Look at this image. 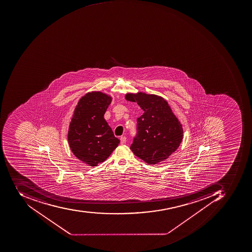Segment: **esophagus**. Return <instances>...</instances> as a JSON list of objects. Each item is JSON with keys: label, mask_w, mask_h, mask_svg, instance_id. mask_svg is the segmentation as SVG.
Listing matches in <instances>:
<instances>
[{"label": "esophagus", "mask_w": 252, "mask_h": 252, "mask_svg": "<svg viewBox=\"0 0 252 252\" xmlns=\"http://www.w3.org/2000/svg\"><path fill=\"white\" fill-rule=\"evenodd\" d=\"M120 141H121V144H125V143H126V141H127V138H126V137H122L120 138Z\"/></svg>", "instance_id": "esophagus-1"}]
</instances>
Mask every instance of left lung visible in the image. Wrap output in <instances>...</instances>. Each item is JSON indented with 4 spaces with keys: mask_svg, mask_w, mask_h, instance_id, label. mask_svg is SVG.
I'll return each mask as SVG.
<instances>
[{
    "mask_svg": "<svg viewBox=\"0 0 252 252\" xmlns=\"http://www.w3.org/2000/svg\"><path fill=\"white\" fill-rule=\"evenodd\" d=\"M125 99L137 102L144 111L137 118V134L130 150L148 164L166 160L178 149L183 137L182 124L161 96L127 93Z\"/></svg>",
    "mask_w": 252,
    "mask_h": 252,
    "instance_id": "8db88e82",
    "label": "left lung"
}]
</instances>
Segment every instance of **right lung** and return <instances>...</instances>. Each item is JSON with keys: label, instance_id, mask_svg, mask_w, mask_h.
Listing matches in <instances>:
<instances>
[{"label": "right lung", "instance_id": "add662e5", "mask_svg": "<svg viewBox=\"0 0 252 252\" xmlns=\"http://www.w3.org/2000/svg\"><path fill=\"white\" fill-rule=\"evenodd\" d=\"M111 101V96L101 92L88 93L78 101L69 124L71 151L89 166L104 162L120 143L104 118Z\"/></svg>", "mask_w": 252, "mask_h": 252}]
</instances>
